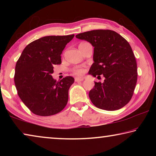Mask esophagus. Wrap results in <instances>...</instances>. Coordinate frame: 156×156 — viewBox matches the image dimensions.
<instances>
[{"mask_svg": "<svg viewBox=\"0 0 156 156\" xmlns=\"http://www.w3.org/2000/svg\"><path fill=\"white\" fill-rule=\"evenodd\" d=\"M83 80H84L83 78H79V77L75 78V81L76 82H80V81H83Z\"/></svg>", "mask_w": 156, "mask_h": 156, "instance_id": "obj_1", "label": "esophagus"}]
</instances>
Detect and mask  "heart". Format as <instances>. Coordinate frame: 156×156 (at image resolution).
Masks as SVG:
<instances>
[{
  "instance_id": "b5f03b06",
  "label": "heart",
  "mask_w": 156,
  "mask_h": 156,
  "mask_svg": "<svg viewBox=\"0 0 156 156\" xmlns=\"http://www.w3.org/2000/svg\"><path fill=\"white\" fill-rule=\"evenodd\" d=\"M83 70L82 69H74V73L77 75H80L83 73Z\"/></svg>"
}]
</instances>
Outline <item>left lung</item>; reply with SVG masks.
Wrapping results in <instances>:
<instances>
[{
	"instance_id": "left-lung-1",
	"label": "left lung",
	"mask_w": 156,
	"mask_h": 156,
	"mask_svg": "<svg viewBox=\"0 0 156 156\" xmlns=\"http://www.w3.org/2000/svg\"><path fill=\"white\" fill-rule=\"evenodd\" d=\"M94 47V63L89 74L104 82H94L89 96L95 106L107 111L120 109L130 101L138 78L137 63L130 44L122 36L109 30H97L77 34Z\"/></svg>"
}]
</instances>
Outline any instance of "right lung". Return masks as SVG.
Returning <instances> with one entry per match:
<instances>
[{"mask_svg":"<svg viewBox=\"0 0 156 156\" xmlns=\"http://www.w3.org/2000/svg\"><path fill=\"white\" fill-rule=\"evenodd\" d=\"M74 34L49 36L27 44L15 67L14 83L18 95L34 114L52 115L64 109L68 91L74 78L67 76L56 81L53 78L54 65L61 64V55Z\"/></svg>","mask_w":156,"mask_h":156,"instance_id":"obj_1","label":"right lung"}]
</instances>
